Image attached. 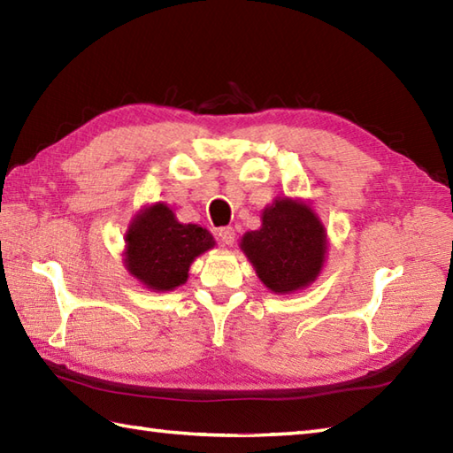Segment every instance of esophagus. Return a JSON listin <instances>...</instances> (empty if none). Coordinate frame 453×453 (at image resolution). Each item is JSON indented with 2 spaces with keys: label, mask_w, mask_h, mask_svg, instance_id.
<instances>
[{
  "label": "esophagus",
  "mask_w": 453,
  "mask_h": 453,
  "mask_svg": "<svg viewBox=\"0 0 453 453\" xmlns=\"http://www.w3.org/2000/svg\"><path fill=\"white\" fill-rule=\"evenodd\" d=\"M218 239H219V243L224 245V247H229V245H234V242H235V229L234 227H219L218 229Z\"/></svg>",
  "instance_id": "esophagus-1"
}]
</instances>
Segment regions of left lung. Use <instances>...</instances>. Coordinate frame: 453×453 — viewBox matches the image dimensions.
Returning <instances> with one entry per match:
<instances>
[{
	"mask_svg": "<svg viewBox=\"0 0 453 453\" xmlns=\"http://www.w3.org/2000/svg\"><path fill=\"white\" fill-rule=\"evenodd\" d=\"M242 249L266 288L288 294L319 274L325 229L310 206L290 198L276 200L263 211V227L243 235Z\"/></svg>",
	"mask_w": 453,
	"mask_h": 453,
	"instance_id": "obj_1",
	"label": "left lung"
}]
</instances>
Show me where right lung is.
I'll return each mask as SVG.
<instances>
[{
  "instance_id": "1",
  "label": "right lung",
  "mask_w": 453,
  "mask_h": 453,
  "mask_svg": "<svg viewBox=\"0 0 453 453\" xmlns=\"http://www.w3.org/2000/svg\"><path fill=\"white\" fill-rule=\"evenodd\" d=\"M127 242L128 271L153 290H173L185 284L190 263L214 237L196 224H179L165 204H156L134 219Z\"/></svg>"
}]
</instances>
